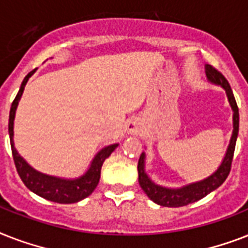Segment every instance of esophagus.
<instances>
[{
    "label": "esophagus",
    "mask_w": 248,
    "mask_h": 248,
    "mask_svg": "<svg viewBox=\"0 0 248 248\" xmlns=\"http://www.w3.org/2000/svg\"><path fill=\"white\" fill-rule=\"evenodd\" d=\"M127 131L132 135H138L141 132V124L136 120H130L127 124Z\"/></svg>",
    "instance_id": "1"
}]
</instances>
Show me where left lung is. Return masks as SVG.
Returning a JSON list of instances; mask_svg holds the SVG:
<instances>
[{"mask_svg": "<svg viewBox=\"0 0 248 248\" xmlns=\"http://www.w3.org/2000/svg\"><path fill=\"white\" fill-rule=\"evenodd\" d=\"M206 75L207 78L211 82L216 85L223 86L225 91H227L228 99L233 109V135H232L231 144L228 147L227 155L224 158L223 163L220 166L215 173H212L211 176L200 181V183H194L188 186H184L181 189H167L162 188L155 185L153 181L147 176V173L144 171V153L140 155L139 162H138V172H139V184L141 186L145 194L151 198L153 202H155L159 206H165V207H183L189 203L197 202V201L202 200L206 197L208 193L215 190L223 184L224 181L227 180L228 175L231 172L232 169V161H233V155H234L235 149V141H237V136H238V128H239V113H238V105L235 101V97L233 95V91L231 89V85L228 82V79L224 77L221 72H219L216 68L212 65H206Z\"/></svg>", "mask_w": 248, "mask_h": 248, "instance_id": "8db88e82", "label": "left lung"}]
</instances>
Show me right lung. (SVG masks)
Wrapping results in <instances>:
<instances>
[{
    "mask_svg": "<svg viewBox=\"0 0 248 248\" xmlns=\"http://www.w3.org/2000/svg\"><path fill=\"white\" fill-rule=\"evenodd\" d=\"M34 71L36 69H33L32 72H29L28 75L25 76V78L21 82L20 90H19V93L14 99L11 109H10L9 134L14 163H15V167H16V171L19 173V176H20L21 181L24 183L27 188L31 189L33 193H36L37 196L42 197L45 200L56 202V203H76V202L83 200L86 197H89L95 190V188L99 184L103 162L105 161V158H108L109 155H112V152L118 147V144H113V145H109V147H105L104 149H101L96 155V157L93 158L89 171L83 176H81L79 179H76V180L58 179V177L48 176V175H45V173H41L36 170H33L28 163L25 162L24 159L21 158L20 155H17L16 149L14 147L13 126L17 103L20 100L21 93L24 91L25 83H27L29 77L34 73Z\"/></svg>",
    "mask_w": 248,
    "mask_h": 248,
    "instance_id": "right-lung-1",
    "label": "right lung"
}]
</instances>
